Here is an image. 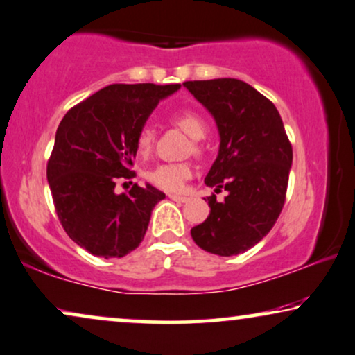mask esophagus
I'll use <instances>...</instances> for the list:
<instances>
[{
    "mask_svg": "<svg viewBox=\"0 0 355 355\" xmlns=\"http://www.w3.org/2000/svg\"><path fill=\"white\" fill-rule=\"evenodd\" d=\"M168 198H170V200H172V201H177V202H187V201H190V198H188V196H180V195H170Z\"/></svg>",
    "mask_w": 355,
    "mask_h": 355,
    "instance_id": "esophagus-1",
    "label": "esophagus"
}]
</instances>
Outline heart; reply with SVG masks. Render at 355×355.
I'll return each instance as SVG.
<instances>
[{
  "instance_id": "obj_1",
  "label": "heart",
  "mask_w": 355,
  "mask_h": 355,
  "mask_svg": "<svg viewBox=\"0 0 355 355\" xmlns=\"http://www.w3.org/2000/svg\"><path fill=\"white\" fill-rule=\"evenodd\" d=\"M172 120L177 123L180 128L193 139H201L206 133V123L202 118L193 110H180L172 116ZM154 143V130L149 125L141 128L136 139L139 154H149ZM193 168L190 164H160L153 170H149L148 180L154 187L160 188L164 191H182L185 187V182L191 177Z\"/></svg>"
}]
</instances>
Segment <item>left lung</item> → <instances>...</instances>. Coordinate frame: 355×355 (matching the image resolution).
<instances>
[{"instance_id": "obj_1", "label": "left lung", "mask_w": 355, "mask_h": 355, "mask_svg": "<svg viewBox=\"0 0 355 355\" xmlns=\"http://www.w3.org/2000/svg\"><path fill=\"white\" fill-rule=\"evenodd\" d=\"M211 113L219 131V153L205 183L227 191L207 198L209 216L193 227L198 247L219 257L245 253L266 237L286 201L292 146L271 101L234 78L183 83Z\"/></svg>"}]
</instances>
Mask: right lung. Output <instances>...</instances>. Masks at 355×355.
<instances>
[{"mask_svg":"<svg viewBox=\"0 0 355 355\" xmlns=\"http://www.w3.org/2000/svg\"><path fill=\"white\" fill-rule=\"evenodd\" d=\"M180 84H112L71 108L61 120L46 165L58 219L69 239L103 258H121L143 242L154 206L165 195L118 180L135 177L138 133L162 98Z\"/></svg>","mask_w":355,"mask_h":355,"instance_id":"obj_1","label":"right lung"}]
</instances>
